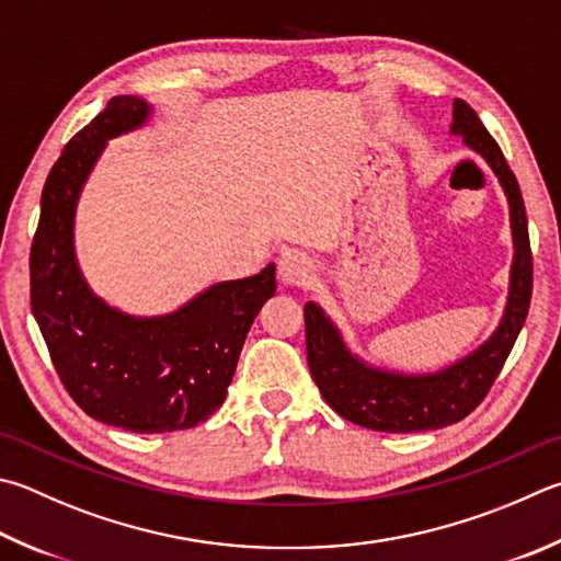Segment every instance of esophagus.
Listing matches in <instances>:
<instances>
[{
    "label": "esophagus",
    "instance_id": "obj_1",
    "mask_svg": "<svg viewBox=\"0 0 561 561\" xmlns=\"http://www.w3.org/2000/svg\"><path fill=\"white\" fill-rule=\"evenodd\" d=\"M279 277L291 287H307L313 277V262L309 254L299 250H289L279 257Z\"/></svg>",
    "mask_w": 561,
    "mask_h": 561
}]
</instances>
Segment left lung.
<instances>
[{
	"label": "left lung",
	"mask_w": 561,
	"mask_h": 561,
	"mask_svg": "<svg viewBox=\"0 0 561 561\" xmlns=\"http://www.w3.org/2000/svg\"><path fill=\"white\" fill-rule=\"evenodd\" d=\"M451 135L476 151L491 171L507 198L513 232L511 284L503 319L491 339L436 373H397L378 368L345 345L343 335L316 301H307V358L316 385L343 420L365 430L407 434L430 432L461 422L491 390L503 363L511 355L533 297V252H529L527 216L517 179L507 167L501 147L488 135L483 122L463 100H454Z\"/></svg>",
	"instance_id": "1"
}]
</instances>
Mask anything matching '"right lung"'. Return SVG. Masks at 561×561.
Returning <instances> with one entry per match:
<instances>
[{"label":"right lung","instance_id":"right-lung-1","mask_svg":"<svg viewBox=\"0 0 561 561\" xmlns=\"http://www.w3.org/2000/svg\"><path fill=\"white\" fill-rule=\"evenodd\" d=\"M151 112L137 95L112 98L68 141L41 193L32 245V311L60 382L93 420L137 434L191 430L218 410L254 316L277 289L267 264L171 313L131 316L88 287L76 257L78 198L107 141L145 127Z\"/></svg>","mask_w":561,"mask_h":561}]
</instances>
